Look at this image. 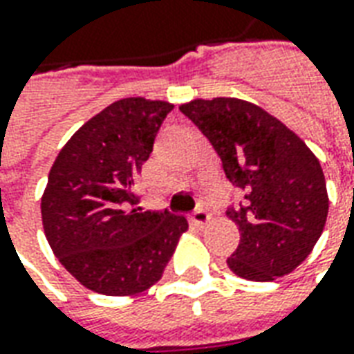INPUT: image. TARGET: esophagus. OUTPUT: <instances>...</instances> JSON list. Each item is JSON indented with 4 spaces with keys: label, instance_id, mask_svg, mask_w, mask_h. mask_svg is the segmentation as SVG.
Returning <instances> with one entry per match:
<instances>
[{
    "label": "esophagus",
    "instance_id": "esophagus-1",
    "mask_svg": "<svg viewBox=\"0 0 354 354\" xmlns=\"http://www.w3.org/2000/svg\"><path fill=\"white\" fill-rule=\"evenodd\" d=\"M209 220H211V214L207 212V209H205V207H197V209L192 212V222H194V224H197V226H205Z\"/></svg>",
    "mask_w": 354,
    "mask_h": 354
}]
</instances>
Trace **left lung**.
I'll return each instance as SVG.
<instances>
[{
  "label": "left lung",
  "mask_w": 354,
  "mask_h": 354,
  "mask_svg": "<svg viewBox=\"0 0 354 354\" xmlns=\"http://www.w3.org/2000/svg\"><path fill=\"white\" fill-rule=\"evenodd\" d=\"M211 142L245 203L230 205L239 245L230 270L251 281L293 272L310 254L328 218L320 162L288 126L264 109L236 97L195 100L180 107Z\"/></svg>",
  "instance_id": "1"
}]
</instances>
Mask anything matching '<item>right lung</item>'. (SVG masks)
Wrapping results in <instances>:
<instances>
[{
  "instance_id": "obj_1",
  "label": "right lung",
  "mask_w": 354,
  "mask_h": 354,
  "mask_svg": "<svg viewBox=\"0 0 354 354\" xmlns=\"http://www.w3.org/2000/svg\"><path fill=\"white\" fill-rule=\"evenodd\" d=\"M174 105L126 97L90 118L59 151L41 222L59 263L101 295H134L160 280L187 230L182 214L142 211L134 185Z\"/></svg>"
}]
</instances>
